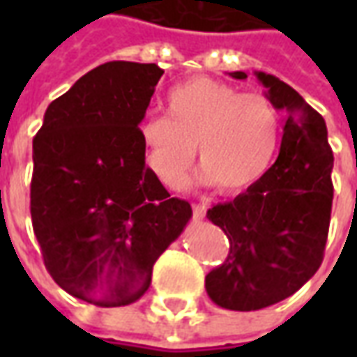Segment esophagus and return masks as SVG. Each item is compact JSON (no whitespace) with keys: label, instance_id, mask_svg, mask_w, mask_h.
<instances>
[{"label":"esophagus","instance_id":"esophagus-1","mask_svg":"<svg viewBox=\"0 0 357 357\" xmlns=\"http://www.w3.org/2000/svg\"><path fill=\"white\" fill-rule=\"evenodd\" d=\"M193 218L195 222H202L206 218V208L201 206V204H193Z\"/></svg>","mask_w":357,"mask_h":357}]
</instances>
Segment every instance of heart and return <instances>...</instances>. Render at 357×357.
I'll use <instances>...</instances> for the list:
<instances>
[{"label":"heart","mask_w":357,"mask_h":357,"mask_svg":"<svg viewBox=\"0 0 357 357\" xmlns=\"http://www.w3.org/2000/svg\"><path fill=\"white\" fill-rule=\"evenodd\" d=\"M145 162L160 183L178 185L197 155V181L229 195L255 187L268 174L281 141V118L262 93H241L224 82L197 76L166 95V116L139 126Z\"/></svg>","instance_id":"heart-1"}]
</instances>
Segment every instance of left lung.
Wrapping results in <instances>:
<instances>
[{"instance_id":"1","label":"left lung","mask_w":357,"mask_h":357,"mask_svg":"<svg viewBox=\"0 0 357 357\" xmlns=\"http://www.w3.org/2000/svg\"><path fill=\"white\" fill-rule=\"evenodd\" d=\"M247 80V73H229ZM284 112L279 156L255 187L208 210L229 239V255L204 287L218 306L262 310L289 298L319 269L333 206V151L323 116L275 76L255 73Z\"/></svg>"}]
</instances>
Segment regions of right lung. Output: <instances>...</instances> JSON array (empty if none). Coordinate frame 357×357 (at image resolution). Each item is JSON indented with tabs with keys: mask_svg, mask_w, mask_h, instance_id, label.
<instances>
[{
	"mask_svg": "<svg viewBox=\"0 0 357 357\" xmlns=\"http://www.w3.org/2000/svg\"><path fill=\"white\" fill-rule=\"evenodd\" d=\"M164 70L97 66L51 102L32 143L30 212L45 268L76 298L128 306L183 233L191 204L145 166L139 124Z\"/></svg>",
	"mask_w": 357,
	"mask_h": 357,
	"instance_id": "add662e5",
	"label": "right lung"
}]
</instances>
